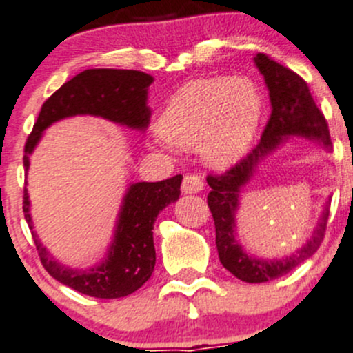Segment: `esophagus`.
<instances>
[{
    "instance_id": "1",
    "label": "esophagus",
    "mask_w": 353,
    "mask_h": 353,
    "mask_svg": "<svg viewBox=\"0 0 353 353\" xmlns=\"http://www.w3.org/2000/svg\"><path fill=\"white\" fill-rule=\"evenodd\" d=\"M203 186H205V183H203V179L196 174H186L183 179V186H181V190H183V193L186 194H191V193H199V191L203 190Z\"/></svg>"
}]
</instances>
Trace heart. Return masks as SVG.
<instances>
[{"instance_id":"obj_1","label":"heart","mask_w":353,"mask_h":353,"mask_svg":"<svg viewBox=\"0 0 353 353\" xmlns=\"http://www.w3.org/2000/svg\"><path fill=\"white\" fill-rule=\"evenodd\" d=\"M259 116L261 97L251 81L208 78L184 85L160 114L157 130L170 145H199L210 163L229 165L248 150Z\"/></svg>"}]
</instances>
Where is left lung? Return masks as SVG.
<instances>
[{"instance_id": "obj_1", "label": "left lung", "mask_w": 353, "mask_h": 353, "mask_svg": "<svg viewBox=\"0 0 353 353\" xmlns=\"http://www.w3.org/2000/svg\"><path fill=\"white\" fill-rule=\"evenodd\" d=\"M254 63L265 77L270 90V102H272V114L263 130L261 140L249 154L229 167L225 172H212L206 176V181L212 188L206 201H208V208L215 222V243L220 263L234 276L248 283H261L279 279L292 272L302 261L311 258L325 239L330 216V208L326 206L312 239L301 251L280 261L251 258L241 249L234 237V215L237 210L239 188L251 177L252 169L259 162V159L268 155L282 141V137L302 134V137L316 138L330 147L328 123H326L325 114L316 105L304 78L261 52L256 56Z\"/></svg>"}]
</instances>
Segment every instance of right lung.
Wrapping results in <instances>:
<instances>
[{
    "label": "right lung",
    "instance_id": "1",
    "mask_svg": "<svg viewBox=\"0 0 353 353\" xmlns=\"http://www.w3.org/2000/svg\"><path fill=\"white\" fill-rule=\"evenodd\" d=\"M150 74L137 70H85L63 83L42 104L34 130L23 148V167L42 131L54 121L74 114H94L130 128H145L150 119L147 108ZM183 176L159 183L133 184L124 198L116 237L108 259L90 270H71L56 263L35 237L39 258L46 272L80 294L97 299H119L138 290L154 273V222L160 210L179 198ZM23 215L32 230L27 190H23Z\"/></svg>",
    "mask_w": 353,
    "mask_h": 353
}]
</instances>
